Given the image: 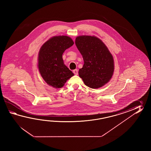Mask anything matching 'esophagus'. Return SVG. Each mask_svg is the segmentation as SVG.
I'll return each instance as SVG.
<instances>
[{
  "instance_id": "obj_1",
  "label": "esophagus",
  "mask_w": 151,
  "mask_h": 151,
  "mask_svg": "<svg viewBox=\"0 0 151 151\" xmlns=\"http://www.w3.org/2000/svg\"><path fill=\"white\" fill-rule=\"evenodd\" d=\"M73 73H74L75 75H78V70H74L73 71Z\"/></svg>"
}]
</instances>
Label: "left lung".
Wrapping results in <instances>:
<instances>
[{
	"label": "left lung",
	"instance_id": "8db88e82",
	"mask_svg": "<svg viewBox=\"0 0 151 151\" xmlns=\"http://www.w3.org/2000/svg\"><path fill=\"white\" fill-rule=\"evenodd\" d=\"M83 55V68L79 76L85 85L92 88L103 86L112 77L114 64L112 55L106 45L95 36L80 35L75 41Z\"/></svg>",
	"mask_w": 151,
	"mask_h": 151
}]
</instances>
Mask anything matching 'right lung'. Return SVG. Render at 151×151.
Listing matches in <instances>:
<instances>
[{"instance_id": "right-lung-1", "label": "right lung", "mask_w": 151, "mask_h": 151, "mask_svg": "<svg viewBox=\"0 0 151 151\" xmlns=\"http://www.w3.org/2000/svg\"><path fill=\"white\" fill-rule=\"evenodd\" d=\"M74 44L66 35L52 37L42 45L38 55L39 71L48 85L55 88L64 86L66 81L74 76L64 64L63 54Z\"/></svg>"}]
</instances>
